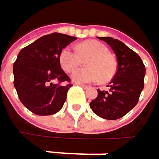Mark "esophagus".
Instances as JSON below:
<instances>
[{
	"label": "esophagus",
	"instance_id": "34e87169",
	"mask_svg": "<svg viewBox=\"0 0 159 159\" xmlns=\"http://www.w3.org/2000/svg\"><path fill=\"white\" fill-rule=\"evenodd\" d=\"M78 84L80 85L82 88H84V89H87V88H89V86L88 85H85V84Z\"/></svg>",
	"mask_w": 159,
	"mask_h": 159
}]
</instances>
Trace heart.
I'll use <instances>...</instances> for the list:
<instances>
[{
    "instance_id": "heart-1",
    "label": "heart",
    "mask_w": 159,
    "mask_h": 159,
    "mask_svg": "<svg viewBox=\"0 0 159 159\" xmlns=\"http://www.w3.org/2000/svg\"><path fill=\"white\" fill-rule=\"evenodd\" d=\"M87 67L75 70L72 80L77 84H89L109 82L114 76L117 69L115 59L109 54L108 48L97 40H86L80 44L77 50L68 46L63 48L59 56L61 68L71 73L77 68L84 60Z\"/></svg>"
}]
</instances>
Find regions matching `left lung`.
<instances>
[{
    "mask_svg": "<svg viewBox=\"0 0 159 159\" xmlns=\"http://www.w3.org/2000/svg\"><path fill=\"white\" fill-rule=\"evenodd\" d=\"M115 52L118 70L108 90L98 89V97L89 104L93 112L106 120L125 116L138 103L144 86L145 67L140 56L121 41L110 37L99 38Z\"/></svg>",
    "mask_w": 159,
    "mask_h": 159,
    "instance_id": "1",
    "label": "left lung"
}]
</instances>
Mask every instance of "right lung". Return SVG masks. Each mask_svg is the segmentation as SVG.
<instances>
[{"mask_svg":"<svg viewBox=\"0 0 159 159\" xmlns=\"http://www.w3.org/2000/svg\"><path fill=\"white\" fill-rule=\"evenodd\" d=\"M75 37L61 33L43 36L25 47L14 63V84L22 104L37 115L60 111L73 85L61 67V51Z\"/></svg>","mask_w":159,"mask_h":159,"instance_id":"1","label":"right lung"}]
</instances>
